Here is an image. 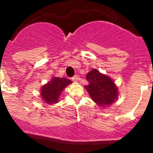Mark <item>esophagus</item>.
Masks as SVG:
<instances>
[{
	"instance_id": "esophagus-1",
	"label": "esophagus",
	"mask_w": 153,
	"mask_h": 153,
	"mask_svg": "<svg viewBox=\"0 0 153 153\" xmlns=\"http://www.w3.org/2000/svg\"><path fill=\"white\" fill-rule=\"evenodd\" d=\"M71 79H72V80L74 81V82H77V81L79 80V77L78 75H75L74 76H73Z\"/></svg>"
}]
</instances>
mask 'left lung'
Segmentation results:
<instances>
[{"mask_svg":"<svg viewBox=\"0 0 153 153\" xmlns=\"http://www.w3.org/2000/svg\"><path fill=\"white\" fill-rule=\"evenodd\" d=\"M89 84L85 88L93 100L100 106L110 105L117 99L118 89L113 81L107 76L101 74L97 70H93L86 75Z\"/></svg>","mask_w":153,"mask_h":153,"instance_id":"1","label":"left lung"}]
</instances>
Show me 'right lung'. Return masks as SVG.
I'll return each mask as SVG.
<instances>
[{
  "instance_id": "add662e5",
  "label": "right lung",
  "mask_w": 153,
  "mask_h": 153,
  "mask_svg": "<svg viewBox=\"0 0 153 153\" xmlns=\"http://www.w3.org/2000/svg\"><path fill=\"white\" fill-rule=\"evenodd\" d=\"M72 82L66 78L53 77L51 82L43 86L41 97L47 103H56L63 89Z\"/></svg>"
}]
</instances>
